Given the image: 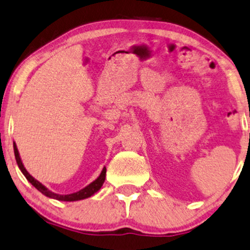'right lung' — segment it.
I'll use <instances>...</instances> for the list:
<instances>
[{"label": "right lung", "mask_w": 250, "mask_h": 250, "mask_svg": "<svg viewBox=\"0 0 250 250\" xmlns=\"http://www.w3.org/2000/svg\"><path fill=\"white\" fill-rule=\"evenodd\" d=\"M14 152H15V158H16V162H17V165H18V168H20L21 171L23 172V175L26 177V180L29 181L30 183L36 188L37 190L40 191V192H42V195H45L46 197H48V198H53V199H57V200H61V202H76V200H81V199L89 198V197H91L92 195H95V193H96L97 191L101 189L102 186H103L104 181H105L106 168L104 167L103 170L101 171L100 176H98L96 180H95L94 182H91L90 184H88V186L85 187V188H83V189L79 190L78 192L69 193V195H59V193L52 192V191L48 190L47 188L44 186V184L40 183L39 181H37L35 177L31 176L29 172H27L25 167H24L23 162H21V156H20V152H18L17 146H16V144H15V143H14Z\"/></svg>", "instance_id": "1"}]
</instances>
